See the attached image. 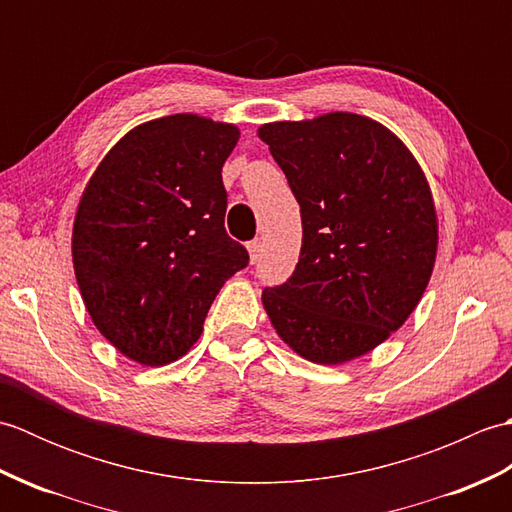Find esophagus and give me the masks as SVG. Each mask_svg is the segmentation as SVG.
Returning <instances> with one entry per match:
<instances>
[{
	"label": "esophagus",
	"mask_w": 512,
	"mask_h": 512,
	"mask_svg": "<svg viewBox=\"0 0 512 512\" xmlns=\"http://www.w3.org/2000/svg\"><path fill=\"white\" fill-rule=\"evenodd\" d=\"M248 253H250V262H259V257H262V242L259 239H253V242H248Z\"/></svg>",
	"instance_id": "34e87169"
}]
</instances>
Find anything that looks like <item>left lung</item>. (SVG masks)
<instances>
[{"label": "left lung", "mask_w": 512, "mask_h": 512, "mask_svg": "<svg viewBox=\"0 0 512 512\" xmlns=\"http://www.w3.org/2000/svg\"><path fill=\"white\" fill-rule=\"evenodd\" d=\"M301 206V253L262 292L299 356L341 365L389 339L427 288L438 253L429 182L405 143L372 118L330 112L259 127Z\"/></svg>", "instance_id": "8db88e82"}]
</instances>
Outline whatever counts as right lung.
Masks as SVG:
<instances>
[{"instance_id":"obj_1","label":"right lung","mask_w":512,"mask_h":512,"mask_svg":"<svg viewBox=\"0 0 512 512\" xmlns=\"http://www.w3.org/2000/svg\"><path fill=\"white\" fill-rule=\"evenodd\" d=\"M239 129L198 114L134 127L107 151L76 209L72 262L92 323L123 356L178 361L228 277L248 266L226 235L222 167Z\"/></svg>"}]
</instances>
